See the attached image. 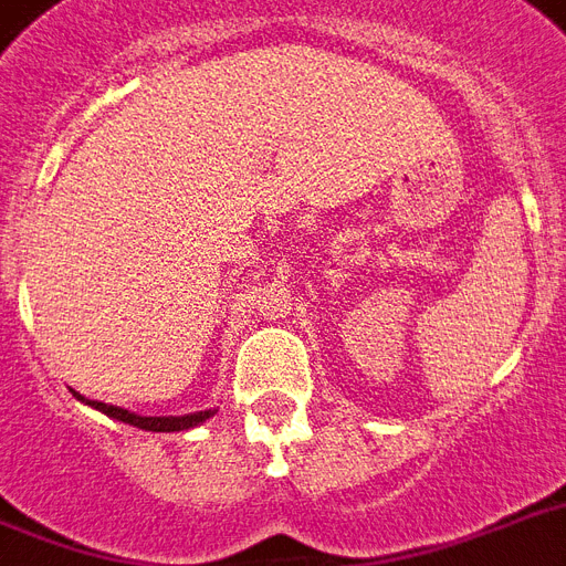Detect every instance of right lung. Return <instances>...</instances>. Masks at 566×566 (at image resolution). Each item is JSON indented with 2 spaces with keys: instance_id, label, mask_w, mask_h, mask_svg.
I'll use <instances>...</instances> for the list:
<instances>
[{
  "instance_id": "right-lung-1",
  "label": "right lung",
  "mask_w": 566,
  "mask_h": 566,
  "mask_svg": "<svg viewBox=\"0 0 566 566\" xmlns=\"http://www.w3.org/2000/svg\"><path fill=\"white\" fill-rule=\"evenodd\" d=\"M73 396L78 399V402L91 405V408H96V411H102L105 417H114V420L119 422H128V426H137V429H146V431H188V429H196V426H202L205 420H211L213 413H217V408H208V411H193V413H181V417H140V413L135 411H126V408H117V405H105V402H96V399H84L82 394Z\"/></svg>"
}]
</instances>
